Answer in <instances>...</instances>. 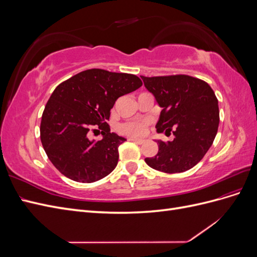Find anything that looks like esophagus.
<instances>
[{"label": "esophagus", "instance_id": "esophagus-1", "mask_svg": "<svg viewBox=\"0 0 257 257\" xmlns=\"http://www.w3.org/2000/svg\"><path fill=\"white\" fill-rule=\"evenodd\" d=\"M128 141H131V142H134V143H136V144H138V145H142V144H144V139H137V138H130Z\"/></svg>", "mask_w": 257, "mask_h": 257}]
</instances>
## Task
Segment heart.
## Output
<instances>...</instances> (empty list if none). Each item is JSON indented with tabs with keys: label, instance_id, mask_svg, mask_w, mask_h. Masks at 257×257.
<instances>
[{
	"label": "heart",
	"instance_id": "obj_1",
	"mask_svg": "<svg viewBox=\"0 0 257 257\" xmlns=\"http://www.w3.org/2000/svg\"><path fill=\"white\" fill-rule=\"evenodd\" d=\"M119 130L121 133L130 136H141L145 132V125L142 123H124L121 124Z\"/></svg>",
	"mask_w": 257,
	"mask_h": 257
}]
</instances>
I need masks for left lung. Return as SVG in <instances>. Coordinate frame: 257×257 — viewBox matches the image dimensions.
Listing matches in <instances>:
<instances>
[{"instance_id": "8db88e82", "label": "left lung", "mask_w": 257, "mask_h": 257, "mask_svg": "<svg viewBox=\"0 0 257 257\" xmlns=\"http://www.w3.org/2000/svg\"><path fill=\"white\" fill-rule=\"evenodd\" d=\"M146 89L162 108L158 133L173 131L174 141L157 139L159 152L145 162L166 174L183 173L205 157L217 133L219 103L210 85L188 75L145 77Z\"/></svg>"}]
</instances>
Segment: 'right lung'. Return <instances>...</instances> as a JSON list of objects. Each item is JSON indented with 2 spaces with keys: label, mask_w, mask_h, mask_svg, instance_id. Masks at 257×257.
Listing matches in <instances>:
<instances>
[{
  "label": "right lung",
  "mask_w": 257,
  "mask_h": 257,
  "mask_svg": "<svg viewBox=\"0 0 257 257\" xmlns=\"http://www.w3.org/2000/svg\"><path fill=\"white\" fill-rule=\"evenodd\" d=\"M142 85L135 75L92 68L54 89L42 115L41 141L62 175L91 183L112 172L118 164V148L126 139L111 133L106 120L116 99ZM93 125L102 130L98 142L88 138Z\"/></svg>",
  "instance_id": "1"
}]
</instances>
